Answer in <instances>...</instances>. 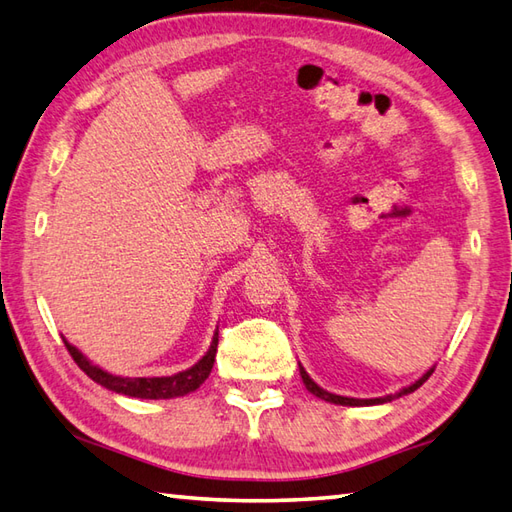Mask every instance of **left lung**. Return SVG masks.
<instances>
[{
    "label": "left lung",
    "instance_id": "1",
    "mask_svg": "<svg viewBox=\"0 0 512 512\" xmlns=\"http://www.w3.org/2000/svg\"><path fill=\"white\" fill-rule=\"evenodd\" d=\"M431 373H433V369H429L426 371L420 380L417 382H413L411 387H406V389H402L400 393H395V395H387V398H373V400H358V398H342V395H336V393H329V391H325V389H320L318 384L309 378L307 375V371L300 367V375H302V382H305V387H307V391H311L316 395V398H320V400H327V402H333V404H342V406H369V404H382V402H391V400H395V398H402V395H406V393H413L415 389H420L422 384L431 378Z\"/></svg>",
    "mask_w": 512,
    "mask_h": 512
}]
</instances>
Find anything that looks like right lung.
<instances>
[{
  "label": "right lung",
  "instance_id": "add662e5",
  "mask_svg": "<svg viewBox=\"0 0 512 512\" xmlns=\"http://www.w3.org/2000/svg\"><path fill=\"white\" fill-rule=\"evenodd\" d=\"M216 347H218V331L210 344V349H207L205 356L198 360L192 369L181 371L176 375H168V378H121V375H112L108 371L95 367V364H90L81 356L79 349H75L70 342H66V349L72 356V360L77 362V367L86 373L88 378H92L97 384H101V387H106L114 393H123V395H130V398H143V400H170V398H179V395L196 391L207 380V375H210L214 367Z\"/></svg>",
  "mask_w": 512,
  "mask_h": 512
}]
</instances>
